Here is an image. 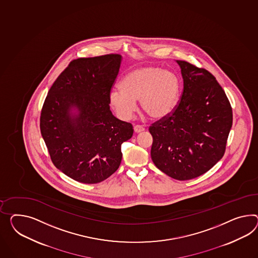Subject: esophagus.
Listing matches in <instances>:
<instances>
[{"label":"esophagus","instance_id":"obj_1","mask_svg":"<svg viewBox=\"0 0 258 258\" xmlns=\"http://www.w3.org/2000/svg\"><path fill=\"white\" fill-rule=\"evenodd\" d=\"M134 130H135L136 133L143 132V131H145V128L143 126L137 124V125L134 126Z\"/></svg>","mask_w":258,"mask_h":258}]
</instances>
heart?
<instances>
[{"label":"heart","mask_w":258,"mask_h":258,"mask_svg":"<svg viewBox=\"0 0 258 258\" xmlns=\"http://www.w3.org/2000/svg\"><path fill=\"white\" fill-rule=\"evenodd\" d=\"M120 89L110 93V103L119 117L130 119L140 100L143 111L152 119H163L174 111L179 99L176 75L157 67H139L126 74Z\"/></svg>","instance_id":"obj_1"}]
</instances>
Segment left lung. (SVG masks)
Segmentation results:
<instances>
[{
    "label": "left lung",
    "mask_w": 258,
    "mask_h": 258,
    "mask_svg": "<svg viewBox=\"0 0 258 258\" xmlns=\"http://www.w3.org/2000/svg\"><path fill=\"white\" fill-rule=\"evenodd\" d=\"M183 90L178 105L150 126L152 162L178 180L201 176L223 158L233 122L231 105L205 68L177 60Z\"/></svg>",
    "instance_id": "obj_1"
}]
</instances>
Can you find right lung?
Returning a JSON list of instances; mask_svg holds the SVG:
<instances>
[{
  "mask_svg": "<svg viewBox=\"0 0 258 258\" xmlns=\"http://www.w3.org/2000/svg\"><path fill=\"white\" fill-rule=\"evenodd\" d=\"M120 59L106 54L71 60L42 106L40 131L53 165L77 181L93 184L110 177L121 162V143L132 138V124L109 107ZM72 106L80 111L75 118Z\"/></svg>",
  "mask_w": 258,
  "mask_h": 258,
  "instance_id": "1",
  "label": "right lung"
}]
</instances>
